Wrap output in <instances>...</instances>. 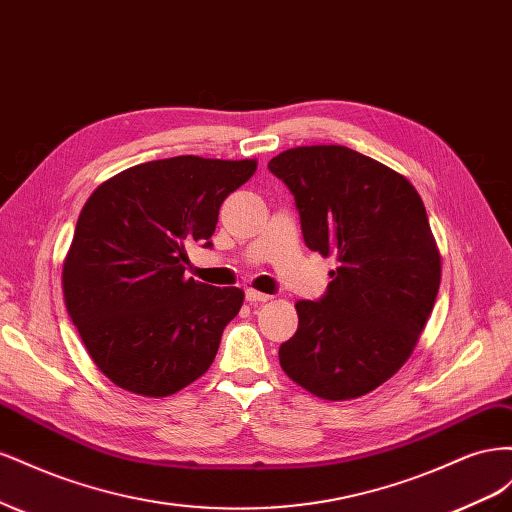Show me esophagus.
<instances>
[{
  "instance_id": "1",
  "label": "esophagus",
  "mask_w": 512,
  "mask_h": 512,
  "mask_svg": "<svg viewBox=\"0 0 512 512\" xmlns=\"http://www.w3.org/2000/svg\"><path fill=\"white\" fill-rule=\"evenodd\" d=\"M245 299L250 303H267L271 299V294H265V292H258L254 288H247L245 290Z\"/></svg>"
}]
</instances>
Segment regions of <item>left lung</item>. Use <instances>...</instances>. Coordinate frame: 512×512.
<instances>
[{"mask_svg":"<svg viewBox=\"0 0 512 512\" xmlns=\"http://www.w3.org/2000/svg\"><path fill=\"white\" fill-rule=\"evenodd\" d=\"M294 196L305 245L337 258L318 301H299V329L280 365L316 397L367 395L408 361L438 297L442 262L414 185L342 145L282 151L269 162Z\"/></svg>","mask_w":512,"mask_h":512,"instance_id":"1","label":"left lung"}]
</instances>
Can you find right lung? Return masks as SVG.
<instances>
[{"instance_id": "right-lung-1", "label": "right lung", "mask_w": 512, "mask_h": 512, "mask_svg": "<svg viewBox=\"0 0 512 512\" xmlns=\"http://www.w3.org/2000/svg\"><path fill=\"white\" fill-rule=\"evenodd\" d=\"M256 160L177 156L121 170L87 198L64 260L68 314L119 389L168 397L211 367L243 290L185 277V245L211 247L224 198Z\"/></svg>"}]
</instances>
